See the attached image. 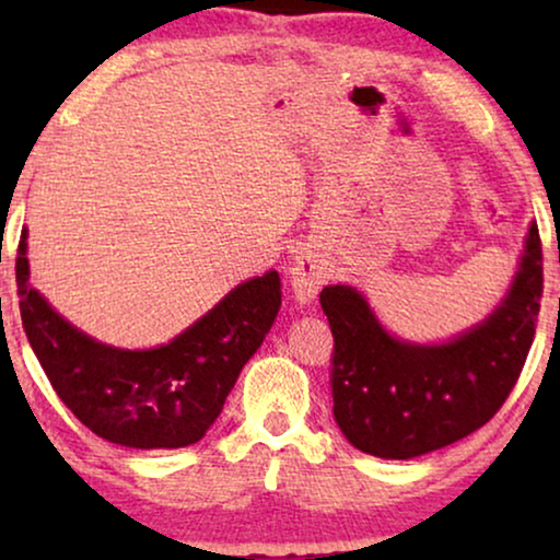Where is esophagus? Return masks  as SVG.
I'll list each match as a JSON object with an SVG mask.
<instances>
[{
	"label": "esophagus",
	"mask_w": 560,
	"mask_h": 560,
	"mask_svg": "<svg viewBox=\"0 0 560 560\" xmlns=\"http://www.w3.org/2000/svg\"><path fill=\"white\" fill-rule=\"evenodd\" d=\"M331 278V267L318 252L303 249L298 252L293 267H290V285H293L295 301L298 303H313L320 293V288L326 285Z\"/></svg>",
	"instance_id": "34e87169"
}]
</instances>
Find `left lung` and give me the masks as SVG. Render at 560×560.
<instances>
[{"mask_svg":"<svg viewBox=\"0 0 560 560\" xmlns=\"http://www.w3.org/2000/svg\"><path fill=\"white\" fill-rule=\"evenodd\" d=\"M542 295V247L530 224L502 303L446 343L402 341L351 285L320 290L334 334V418L351 446L416 458L487 423L523 372Z\"/></svg>","mask_w":560,"mask_h":560,"instance_id":"8db88e82","label":"left lung"}]
</instances>
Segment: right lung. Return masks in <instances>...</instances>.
<instances>
[{
    "mask_svg": "<svg viewBox=\"0 0 560 560\" xmlns=\"http://www.w3.org/2000/svg\"><path fill=\"white\" fill-rule=\"evenodd\" d=\"M14 272L22 326L52 389L89 431L127 448L201 441L282 301L280 275L270 270L229 290L173 341L132 351L79 331L30 285L27 229Z\"/></svg>",
    "mask_w": 560,
    "mask_h": 560,
    "instance_id": "obj_1",
    "label": "right lung"
}]
</instances>
